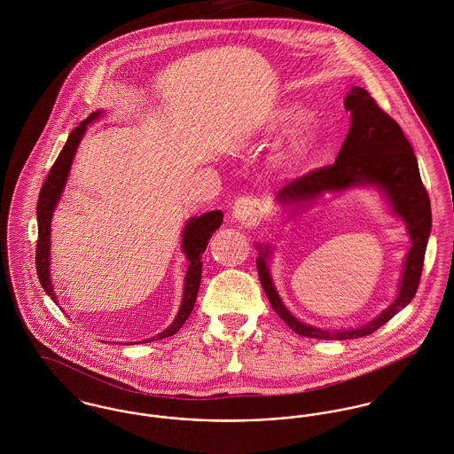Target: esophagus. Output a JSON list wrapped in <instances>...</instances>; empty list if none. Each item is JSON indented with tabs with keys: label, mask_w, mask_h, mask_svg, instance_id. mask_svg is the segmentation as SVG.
Returning <instances> with one entry per match:
<instances>
[{
	"label": "esophagus",
	"mask_w": 454,
	"mask_h": 454,
	"mask_svg": "<svg viewBox=\"0 0 454 454\" xmlns=\"http://www.w3.org/2000/svg\"><path fill=\"white\" fill-rule=\"evenodd\" d=\"M262 202L255 197H242L233 205V217L244 224L254 228L262 221Z\"/></svg>",
	"instance_id": "34e87169"
}]
</instances>
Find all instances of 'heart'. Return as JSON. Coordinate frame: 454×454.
I'll return each instance as SVG.
<instances>
[{"instance_id": "heart-1", "label": "heart", "mask_w": 454, "mask_h": 454, "mask_svg": "<svg viewBox=\"0 0 454 454\" xmlns=\"http://www.w3.org/2000/svg\"><path fill=\"white\" fill-rule=\"evenodd\" d=\"M296 116V111L293 109H286L282 111L278 116H277V121H287L291 118ZM313 143H315V134L311 129H300L298 132L293 134V137L286 143V146H282L277 154H275V160L278 163H287V165H293V163H300L302 158H306L311 148H313Z\"/></svg>"}]
</instances>
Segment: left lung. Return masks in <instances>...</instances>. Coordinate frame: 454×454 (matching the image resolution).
I'll list each match as a JSON object with an SVG mask.
<instances>
[{
	"label": "left lung",
	"mask_w": 454,
	"mask_h": 454,
	"mask_svg": "<svg viewBox=\"0 0 454 454\" xmlns=\"http://www.w3.org/2000/svg\"><path fill=\"white\" fill-rule=\"evenodd\" d=\"M345 107L352 114V125L336 161L294 179L282 188L277 200L284 205L308 202L324 192H341L365 183L374 184L387 193L394 210L405 221L412 246L405 257L397 300L371 324L360 329L336 333L306 325L289 313L278 298L266 268L270 251H261L255 259L257 275L273 309L296 334L317 340H353L369 336L409 304L419 286L427 242L432 230L430 199L421 183L416 156L399 123L360 87L350 90Z\"/></svg>",
	"instance_id": "1"
}]
</instances>
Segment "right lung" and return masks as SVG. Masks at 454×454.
Instances as JSON below:
<instances>
[{
  "label": "right lung",
  "instance_id": "obj_1",
  "mask_svg": "<svg viewBox=\"0 0 454 454\" xmlns=\"http://www.w3.org/2000/svg\"><path fill=\"white\" fill-rule=\"evenodd\" d=\"M101 114V111L92 113L87 120H83L67 137V143L64 145L62 152L59 153L55 163L51 165V172L47 174V179L40 190V197H38V205H36V215H38V242H36V271H38V278L42 287L47 291V294L55 301V294H53V287H51V273H49V255H51V212L55 208V205L60 199V193L64 190V184L67 181V174L71 168V161L73 156L76 153V148L87 130V125L96 120ZM223 223V212L221 210H212L207 212L200 217H193L188 221L186 228H184V235H183V251L186 254V257L190 259V268L186 273V280H184V296L183 302L179 308V313L176 317V320L172 322L170 327H167L163 333H160L158 336H154L152 340H163L168 336H174L183 324L188 320L190 313L193 311V306L197 301V294H199V287H200V280H202V254L208 246V240L212 237V233L221 226Z\"/></svg>",
  "mask_w": 454,
  "mask_h": 454
}]
</instances>
